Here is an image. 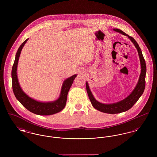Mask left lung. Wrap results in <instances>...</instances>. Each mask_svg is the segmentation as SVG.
Listing matches in <instances>:
<instances>
[{
  "label": "left lung",
  "instance_id": "8db88e82",
  "mask_svg": "<svg viewBox=\"0 0 157 157\" xmlns=\"http://www.w3.org/2000/svg\"><path fill=\"white\" fill-rule=\"evenodd\" d=\"M113 30L115 32H119L122 35H124L125 36H127L131 41L134 44L136 49L138 51L139 58L140 60V63H141V74L140 75L139 80L137 83L134 90H132V92L125 99H122V101H120L118 102L113 103V104H102L99 102H98L95 99V98L92 95L90 90L89 85L88 82H86V88L87 93L88 95V97L90 98V101L91 102V104L92 106L98 111L102 112H104L106 113H119L121 112H125L129 110L130 108H131L133 105L137 102V101L139 99V98L141 97L142 95L145 86V75L147 72V68H146V63L145 61L144 58V56L142 55V51L141 50V48L140 46L138 44V43L136 42L134 39L129 35H128L127 33L124 32L118 29H113Z\"/></svg>",
  "mask_w": 157,
  "mask_h": 157
}]
</instances>
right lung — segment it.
Instances as JSON below:
<instances>
[{"mask_svg": "<svg viewBox=\"0 0 157 157\" xmlns=\"http://www.w3.org/2000/svg\"><path fill=\"white\" fill-rule=\"evenodd\" d=\"M28 40V39L25 40L19 46L16 54L15 62L12 69V88L15 97L25 108L35 114L39 115H50L56 113L61 111L65 108L67 103L68 92L77 75H72L63 81L59 97L54 101L46 102H40L29 97L21 88L17 76V67L19 56L23 47Z\"/></svg>", "mask_w": 157, "mask_h": 157, "instance_id": "1", "label": "right lung"}]
</instances>
